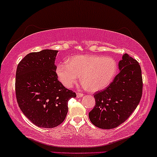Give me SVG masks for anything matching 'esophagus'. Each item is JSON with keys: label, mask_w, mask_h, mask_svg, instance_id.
Segmentation results:
<instances>
[{"label": "esophagus", "mask_w": 157, "mask_h": 157, "mask_svg": "<svg viewBox=\"0 0 157 157\" xmlns=\"http://www.w3.org/2000/svg\"><path fill=\"white\" fill-rule=\"evenodd\" d=\"M76 96H77V97H82V96H83V94H81V93H80V92H78V93L76 94Z\"/></svg>", "instance_id": "1"}]
</instances>
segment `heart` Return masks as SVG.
Here are the masks:
<instances>
[{"mask_svg":"<svg viewBox=\"0 0 157 157\" xmlns=\"http://www.w3.org/2000/svg\"><path fill=\"white\" fill-rule=\"evenodd\" d=\"M117 71L114 60L97 55L75 56L66 63L58 64L56 69L58 78L65 87H72L81 76L85 86L94 92L109 86Z\"/></svg>","mask_w":157,"mask_h":157,"instance_id":"heart-1","label":"heart"}]
</instances>
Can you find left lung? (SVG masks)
I'll list each match as a JSON object with an SVG mask.
<instances>
[{"instance_id":"left-lung-1","label":"left lung","mask_w":157,"mask_h":157,"mask_svg":"<svg viewBox=\"0 0 157 157\" xmlns=\"http://www.w3.org/2000/svg\"><path fill=\"white\" fill-rule=\"evenodd\" d=\"M119 68V73L110 85L94 94L96 105L89 113L91 123L102 129H111L124 123L142 96L143 81L138 61L124 53Z\"/></svg>"}]
</instances>
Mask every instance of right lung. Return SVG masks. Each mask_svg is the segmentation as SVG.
Here are the masks:
<instances>
[{
  "instance_id": "right-lung-1",
  "label": "right lung",
  "mask_w": 157,
  "mask_h": 157,
  "mask_svg": "<svg viewBox=\"0 0 157 157\" xmlns=\"http://www.w3.org/2000/svg\"><path fill=\"white\" fill-rule=\"evenodd\" d=\"M58 51L30 53L17 66V102L32 123L43 128H54L64 121L68 102L76 94L58 80L55 59Z\"/></svg>"
}]
</instances>
